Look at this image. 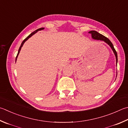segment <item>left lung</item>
<instances>
[{"instance_id": "left-lung-1", "label": "left lung", "mask_w": 128, "mask_h": 128, "mask_svg": "<svg viewBox=\"0 0 128 128\" xmlns=\"http://www.w3.org/2000/svg\"><path fill=\"white\" fill-rule=\"evenodd\" d=\"M89 33L91 34L92 38L93 39H94V40H97L103 41L104 42H106L107 44H108V45H109V46H110L111 49H112L114 54V55H115V58H116V65H117V63H118L117 52H116V50L114 48V47L112 44L111 43V42L110 41V40H109V39L107 38H106L105 36H103L102 34H99L98 32H97L96 31H90L89 32ZM116 73H117V72H116Z\"/></svg>"}]
</instances>
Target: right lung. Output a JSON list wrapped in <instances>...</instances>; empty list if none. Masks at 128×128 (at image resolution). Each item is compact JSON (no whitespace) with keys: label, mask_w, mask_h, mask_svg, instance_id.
Returning a JSON list of instances; mask_svg holds the SVG:
<instances>
[{"label":"right lung","mask_w":128,"mask_h":128,"mask_svg":"<svg viewBox=\"0 0 128 128\" xmlns=\"http://www.w3.org/2000/svg\"><path fill=\"white\" fill-rule=\"evenodd\" d=\"M44 30V28H38V30H36V31H34V32H32V33H31V34H30V35H29L27 37V38H26L24 41H23V42H22V44H21V45H20V48H19V50H18V54H17V56H16V60H17V58H18V55H19V54H20V50H21V48H22V47L23 46V45H24V43L26 41L28 40V39L30 38H31V37L32 35H34V34H35L36 33H37V32H38V31H41V30Z\"/></svg>","instance_id":"1"}]
</instances>
